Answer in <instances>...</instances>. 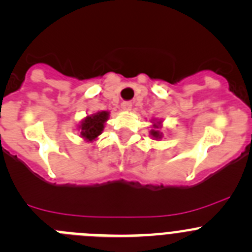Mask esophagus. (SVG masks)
<instances>
[{
	"label": "esophagus",
	"instance_id": "1",
	"mask_svg": "<svg viewBox=\"0 0 252 252\" xmlns=\"http://www.w3.org/2000/svg\"><path fill=\"white\" fill-rule=\"evenodd\" d=\"M131 107H133V103L129 102V100H126V102L122 103V108H123L124 110H130Z\"/></svg>",
	"mask_w": 252,
	"mask_h": 252
}]
</instances>
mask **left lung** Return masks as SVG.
Listing matches in <instances>:
<instances>
[{"label": "left lung", "mask_w": 252, "mask_h": 252, "mask_svg": "<svg viewBox=\"0 0 252 252\" xmlns=\"http://www.w3.org/2000/svg\"><path fill=\"white\" fill-rule=\"evenodd\" d=\"M152 134H153V135H154L155 138H160V134H159L158 131H154V130H153Z\"/></svg>", "instance_id": "8db88e82"}]
</instances>
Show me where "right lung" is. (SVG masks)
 Masks as SVG:
<instances>
[{"label":"right lung","instance_id":"obj_1","mask_svg":"<svg viewBox=\"0 0 252 252\" xmlns=\"http://www.w3.org/2000/svg\"><path fill=\"white\" fill-rule=\"evenodd\" d=\"M108 119V112H99L91 117H87L81 126L82 137L88 140H93L102 133L104 122Z\"/></svg>","mask_w":252,"mask_h":252}]
</instances>
